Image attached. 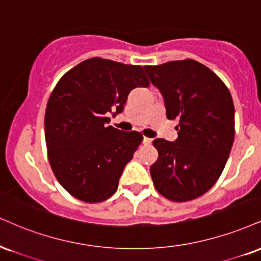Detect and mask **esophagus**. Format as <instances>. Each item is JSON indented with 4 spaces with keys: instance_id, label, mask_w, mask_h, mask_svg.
I'll use <instances>...</instances> for the list:
<instances>
[{
    "instance_id": "obj_1",
    "label": "esophagus",
    "mask_w": 261,
    "mask_h": 261,
    "mask_svg": "<svg viewBox=\"0 0 261 261\" xmlns=\"http://www.w3.org/2000/svg\"><path fill=\"white\" fill-rule=\"evenodd\" d=\"M143 143L144 144H150V143H152V139H148V137H143Z\"/></svg>"
}]
</instances>
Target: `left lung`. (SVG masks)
I'll use <instances>...</instances> for the list:
<instances>
[{
	"label": "left lung",
	"mask_w": 261,
	"mask_h": 261,
	"mask_svg": "<svg viewBox=\"0 0 261 261\" xmlns=\"http://www.w3.org/2000/svg\"><path fill=\"white\" fill-rule=\"evenodd\" d=\"M165 102L166 118L178 119L175 142L153 141L158 159L150 166L155 190L172 202L198 198L224 170L234 139V107L220 77L193 59L146 65Z\"/></svg>",
	"instance_id": "1"
}]
</instances>
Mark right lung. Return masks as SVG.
<instances>
[{
  "label": "right lung",
  "mask_w": 261,
  "mask_h": 261,
  "mask_svg": "<svg viewBox=\"0 0 261 261\" xmlns=\"http://www.w3.org/2000/svg\"><path fill=\"white\" fill-rule=\"evenodd\" d=\"M149 86L141 65L90 58L65 73L45 113V139L52 171L76 199L99 203L117 192L125 165L142 142L137 131L108 126L135 87Z\"/></svg>",
  "instance_id": "add662e5"
}]
</instances>
